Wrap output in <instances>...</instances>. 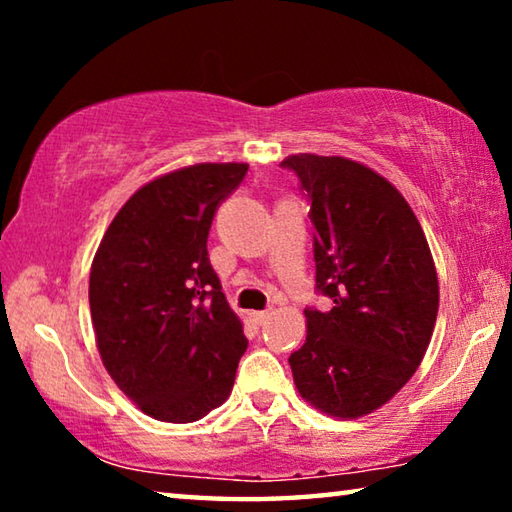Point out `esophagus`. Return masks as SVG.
Listing matches in <instances>:
<instances>
[{
    "mask_svg": "<svg viewBox=\"0 0 512 512\" xmlns=\"http://www.w3.org/2000/svg\"><path fill=\"white\" fill-rule=\"evenodd\" d=\"M268 318H271V311H253V314H250V320H253L255 325H264Z\"/></svg>",
    "mask_w": 512,
    "mask_h": 512,
    "instance_id": "1",
    "label": "esophagus"
}]
</instances>
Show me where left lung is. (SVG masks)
<instances>
[{
  "instance_id": "obj_1",
  "label": "left lung",
  "mask_w": 512,
  "mask_h": 512,
  "mask_svg": "<svg viewBox=\"0 0 512 512\" xmlns=\"http://www.w3.org/2000/svg\"><path fill=\"white\" fill-rule=\"evenodd\" d=\"M300 180L314 223L316 291L307 339L289 357L298 393L334 418L386 404L418 370L438 314V275L404 196L363 164L300 153L282 162Z\"/></svg>"
}]
</instances>
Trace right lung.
<instances>
[{"mask_svg": "<svg viewBox=\"0 0 512 512\" xmlns=\"http://www.w3.org/2000/svg\"><path fill=\"white\" fill-rule=\"evenodd\" d=\"M248 164H194L128 198L90 271V311L110 377L162 422L221 406L248 341L207 255L216 207Z\"/></svg>", "mask_w": 512, "mask_h": 512, "instance_id": "1", "label": "right lung"}]
</instances>
